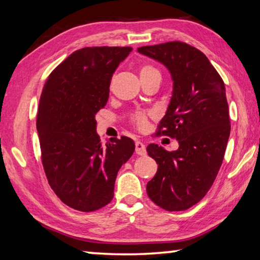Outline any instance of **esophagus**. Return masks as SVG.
Wrapping results in <instances>:
<instances>
[{"label": "esophagus", "mask_w": 260, "mask_h": 260, "mask_svg": "<svg viewBox=\"0 0 260 260\" xmlns=\"http://www.w3.org/2000/svg\"><path fill=\"white\" fill-rule=\"evenodd\" d=\"M135 152L140 156H144L147 153L146 146H144L142 142H140V141H136V142H135Z\"/></svg>", "instance_id": "1"}]
</instances>
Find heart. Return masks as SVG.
<instances>
[{"label": "heart", "mask_w": 260, "mask_h": 260, "mask_svg": "<svg viewBox=\"0 0 260 260\" xmlns=\"http://www.w3.org/2000/svg\"><path fill=\"white\" fill-rule=\"evenodd\" d=\"M151 76H160L159 71L151 65H143L140 69V78H147ZM134 122L139 128H146L148 125V117L144 113H136L134 114Z\"/></svg>", "instance_id": "obj_1"}]
</instances>
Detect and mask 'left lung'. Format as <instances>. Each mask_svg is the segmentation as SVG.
<instances>
[{
	"mask_svg": "<svg viewBox=\"0 0 260 260\" xmlns=\"http://www.w3.org/2000/svg\"><path fill=\"white\" fill-rule=\"evenodd\" d=\"M169 70L173 90L157 135L177 139L179 148L167 151L147 147L158 164L147 184L148 196L167 211H182L203 199L213 184L231 133L225 83L203 52L173 41L138 48Z\"/></svg>",
	"mask_w": 260,
	"mask_h": 260,
	"instance_id": "left-lung-1",
	"label": "left lung"
}]
</instances>
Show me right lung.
Wrapping results in <instances>:
<instances>
[{"label":"right lung","instance_id":"obj_1","mask_svg":"<svg viewBox=\"0 0 260 260\" xmlns=\"http://www.w3.org/2000/svg\"><path fill=\"white\" fill-rule=\"evenodd\" d=\"M131 51L82 48L61 61L43 87L37 119L43 169L60 201L82 212L111 202L118 171L135 150L127 136L102 146L95 119L109 100L114 71Z\"/></svg>","mask_w":260,"mask_h":260}]
</instances>
